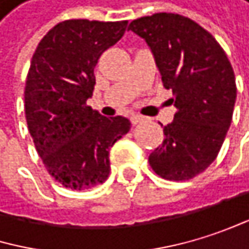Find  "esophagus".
Returning <instances> with one entry per match:
<instances>
[{
    "mask_svg": "<svg viewBox=\"0 0 249 249\" xmlns=\"http://www.w3.org/2000/svg\"><path fill=\"white\" fill-rule=\"evenodd\" d=\"M144 121H146V118L142 116V115H134V116L131 118V122L134 124V125H139V124H142V122H144Z\"/></svg>",
    "mask_w": 249,
    "mask_h": 249,
    "instance_id": "1",
    "label": "esophagus"
}]
</instances>
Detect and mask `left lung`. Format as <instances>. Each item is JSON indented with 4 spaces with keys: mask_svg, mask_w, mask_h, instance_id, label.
I'll return each instance as SVG.
<instances>
[{
    "mask_svg": "<svg viewBox=\"0 0 249 249\" xmlns=\"http://www.w3.org/2000/svg\"><path fill=\"white\" fill-rule=\"evenodd\" d=\"M128 30L149 45L177 107L149 163L165 179H191L216 159L231 127L236 100L232 65L217 40L184 16L158 13L131 21Z\"/></svg>",
    "mask_w": 249,
    "mask_h": 249,
    "instance_id": "8db88e82",
    "label": "left lung"
}]
</instances>
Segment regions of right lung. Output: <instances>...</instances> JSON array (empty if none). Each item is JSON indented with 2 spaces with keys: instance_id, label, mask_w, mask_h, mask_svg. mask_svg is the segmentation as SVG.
<instances>
[{
  "instance_id": "right-lung-1",
  "label": "right lung",
  "mask_w": 249,
  "mask_h": 249,
  "mask_svg": "<svg viewBox=\"0 0 249 249\" xmlns=\"http://www.w3.org/2000/svg\"><path fill=\"white\" fill-rule=\"evenodd\" d=\"M127 23L65 20L33 53L24 91L27 127L48 172L65 188L103 184L110 147L131 128L130 119L106 118L86 103L99 56L122 37Z\"/></svg>"
}]
</instances>
